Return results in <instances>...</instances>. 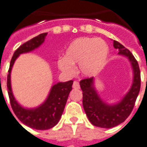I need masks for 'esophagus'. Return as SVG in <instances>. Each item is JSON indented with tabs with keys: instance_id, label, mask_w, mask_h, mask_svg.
<instances>
[{
	"instance_id": "34e87169",
	"label": "esophagus",
	"mask_w": 147,
	"mask_h": 147,
	"mask_svg": "<svg viewBox=\"0 0 147 147\" xmlns=\"http://www.w3.org/2000/svg\"><path fill=\"white\" fill-rule=\"evenodd\" d=\"M72 87H73V88H79V87H80V86H79V82H78V81L75 80V81L73 82V84H72Z\"/></svg>"
}]
</instances>
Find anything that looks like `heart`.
<instances>
[{"label": "heart", "mask_w": 147, "mask_h": 147, "mask_svg": "<svg viewBox=\"0 0 147 147\" xmlns=\"http://www.w3.org/2000/svg\"><path fill=\"white\" fill-rule=\"evenodd\" d=\"M109 54V46L104 40L89 37L76 39L70 44L65 57L58 62L59 69L71 76L75 73L76 64L86 76H92L102 69Z\"/></svg>", "instance_id": "1"}]
</instances>
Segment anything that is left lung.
Instances as JSON below:
<instances>
[{
    "label": "left lung",
    "instance_id": "1",
    "mask_svg": "<svg viewBox=\"0 0 147 147\" xmlns=\"http://www.w3.org/2000/svg\"><path fill=\"white\" fill-rule=\"evenodd\" d=\"M119 54L128 57L133 69V86L122 100L116 105H108L98 97L93 87V78H84L80 81L82 90V104L84 110L92 125L101 128H112L123 123L133 111L136 98L140 90V71L138 62L129 49L116 41H113Z\"/></svg>",
    "mask_w": 147,
    "mask_h": 147
}]
</instances>
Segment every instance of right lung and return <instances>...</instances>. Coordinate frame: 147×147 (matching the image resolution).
<instances>
[{"instance_id": "right-lung-1", "label": "right lung", "mask_w": 147, "mask_h": 147, "mask_svg": "<svg viewBox=\"0 0 147 147\" xmlns=\"http://www.w3.org/2000/svg\"><path fill=\"white\" fill-rule=\"evenodd\" d=\"M47 33H42L21 45L14 53L10 63L7 79V88L11 108L15 116L21 123L34 129L45 130L55 126L61 118L69 92L71 90L73 81L59 82L52 86L46 101L41 106L34 109H26L19 105L11 92V71L14 61L21 53L31 51L41 45ZM17 120V119H16Z\"/></svg>"}]
</instances>
